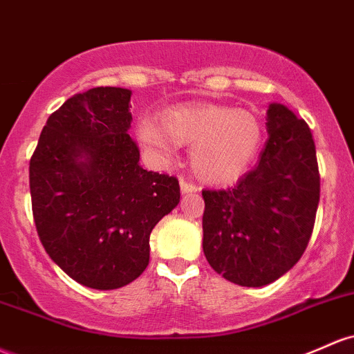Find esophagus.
Returning <instances> with one entry per match:
<instances>
[{"label":"esophagus","instance_id":"34e87169","mask_svg":"<svg viewBox=\"0 0 354 354\" xmlns=\"http://www.w3.org/2000/svg\"><path fill=\"white\" fill-rule=\"evenodd\" d=\"M180 186H181V193H195V192H198V186L195 183H189V181H186L185 178L180 181Z\"/></svg>","mask_w":354,"mask_h":354}]
</instances>
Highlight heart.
<instances>
[{"label":"heart","mask_w":354,"mask_h":354,"mask_svg":"<svg viewBox=\"0 0 354 354\" xmlns=\"http://www.w3.org/2000/svg\"><path fill=\"white\" fill-rule=\"evenodd\" d=\"M161 122L139 119L142 146L165 159L173 158L178 146H193V168L208 183H230L242 176L263 139V126L254 112L215 104L171 107Z\"/></svg>","instance_id":"heart-1"}]
</instances>
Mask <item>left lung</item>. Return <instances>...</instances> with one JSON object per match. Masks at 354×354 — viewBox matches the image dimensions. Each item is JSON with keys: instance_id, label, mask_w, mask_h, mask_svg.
Segmentation results:
<instances>
[{"instance_id": "obj_1", "label": "left lung", "mask_w": 354, "mask_h": 354, "mask_svg": "<svg viewBox=\"0 0 354 354\" xmlns=\"http://www.w3.org/2000/svg\"><path fill=\"white\" fill-rule=\"evenodd\" d=\"M259 162L235 186L203 189V252L227 281L260 287L277 281L308 247L319 205L316 146L304 119L282 104L267 111Z\"/></svg>"}]
</instances>
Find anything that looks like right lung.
<instances>
[{
    "mask_svg": "<svg viewBox=\"0 0 354 354\" xmlns=\"http://www.w3.org/2000/svg\"><path fill=\"white\" fill-rule=\"evenodd\" d=\"M129 100L120 87L70 97L46 120L30 159L41 245L73 281L99 290L145 272L151 232L180 203L176 178L139 166Z\"/></svg>",
    "mask_w": 354,
    "mask_h": 354,
    "instance_id": "right-lung-1",
    "label": "right lung"
}]
</instances>
